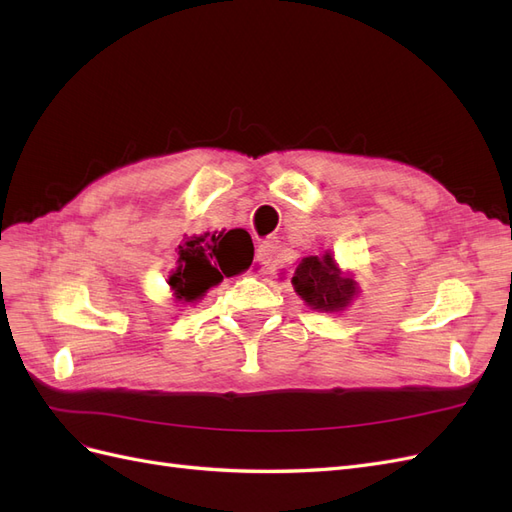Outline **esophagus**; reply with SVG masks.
Returning a JSON list of instances; mask_svg holds the SVG:
<instances>
[{"label": "esophagus", "instance_id": "34e87169", "mask_svg": "<svg viewBox=\"0 0 512 512\" xmlns=\"http://www.w3.org/2000/svg\"><path fill=\"white\" fill-rule=\"evenodd\" d=\"M275 254H277V243L275 241H262L258 245V250H256V260L260 262L262 267H267L273 262Z\"/></svg>", "mask_w": 512, "mask_h": 512}]
</instances>
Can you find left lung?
I'll list each match as a JSON object with an SVG mask.
<instances>
[{
    "label": "left lung",
    "instance_id": "left-lung-1",
    "mask_svg": "<svg viewBox=\"0 0 512 512\" xmlns=\"http://www.w3.org/2000/svg\"><path fill=\"white\" fill-rule=\"evenodd\" d=\"M292 286L309 307L324 309V312L348 305L356 290L354 280L342 275L331 254L303 258L294 271Z\"/></svg>",
    "mask_w": 512,
    "mask_h": 512
}]
</instances>
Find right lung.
<instances>
[{"label":"right lung","instance_id":"obj_1","mask_svg":"<svg viewBox=\"0 0 512 512\" xmlns=\"http://www.w3.org/2000/svg\"><path fill=\"white\" fill-rule=\"evenodd\" d=\"M254 243L245 230L235 228L220 235H198L179 245V267L168 277L170 288L181 301H196L224 280L252 265ZM219 265L215 266L214 262Z\"/></svg>","mask_w":512,"mask_h":512}]
</instances>
